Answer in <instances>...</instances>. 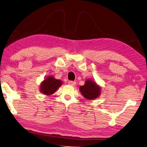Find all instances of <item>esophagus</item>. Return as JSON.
Masks as SVG:
<instances>
[{
    "mask_svg": "<svg viewBox=\"0 0 147 147\" xmlns=\"http://www.w3.org/2000/svg\"><path fill=\"white\" fill-rule=\"evenodd\" d=\"M76 83L75 81H68V85H71V86H75L76 85Z\"/></svg>",
    "mask_w": 147,
    "mask_h": 147,
    "instance_id": "esophagus-1",
    "label": "esophagus"
}]
</instances>
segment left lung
Here are the masks:
<instances>
[{"label":"left lung","mask_w":147,"mask_h":147,"mask_svg":"<svg viewBox=\"0 0 147 147\" xmlns=\"http://www.w3.org/2000/svg\"><path fill=\"white\" fill-rule=\"evenodd\" d=\"M79 90L86 99L93 100L100 96L102 88L96 81L90 79H87L85 81V85L79 86Z\"/></svg>","instance_id":"8db88e82"}]
</instances>
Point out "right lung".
Instances as JSON below:
<instances>
[{
	"instance_id": "right-lung-1",
	"label": "right lung",
	"mask_w": 147,
	"mask_h": 147,
	"mask_svg": "<svg viewBox=\"0 0 147 147\" xmlns=\"http://www.w3.org/2000/svg\"><path fill=\"white\" fill-rule=\"evenodd\" d=\"M62 81L57 79L54 76H47L40 85V90L44 95L49 96L56 92L58 88L62 85Z\"/></svg>"
}]
</instances>
